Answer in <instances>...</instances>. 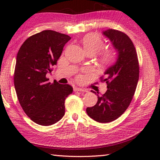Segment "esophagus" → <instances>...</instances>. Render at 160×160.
Masks as SVG:
<instances>
[{
  "mask_svg": "<svg viewBox=\"0 0 160 160\" xmlns=\"http://www.w3.org/2000/svg\"><path fill=\"white\" fill-rule=\"evenodd\" d=\"M74 91H79V92H88V90L86 89H83V88H77L75 87L74 88Z\"/></svg>",
  "mask_w": 160,
  "mask_h": 160,
  "instance_id": "esophagus-1",
  "label": "esophagus"
}]
</instances>
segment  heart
Returning a JSON list of instances; mask_svg holds the SVG:
<instances>
[{
	"mask_svg": "<svg viewBox=\"0 0 160 160\" xmlns=\"http://www.w3.org/2000/svg\"><path fill=\"white\" fill-rule=\"evenodd\" d=\"M83 47L86 53L91 52L93 54L103 48L104 41L103 39L95 34H88L84 36L81 40ZM116 53L112 49L103 50L98 54V60L102 64H108L114 61Z\"/></svg>",
	"mask_w": 160,
	"mask_h": 160,
	"instance_id": "heart-1",
	"label": "heart"
}]
</instances>
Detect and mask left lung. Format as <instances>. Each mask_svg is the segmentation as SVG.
Segmentation results:
<instances>
[{
	"label": "left lung",
	"instance_id": "left-lung-1",
	"mask_svg": "<svg viewBox=\"0 0 160 160\" xmlns=\"http://www.w3.org/2000/svg\"><path fill=\"white\" fill-rule=\"evenodd\" d=\"M103 34L111 41L117 58L104 72L105 79L101 78L107 83V91L100 97L97 94V103L87 108L86 112L97 122L108 123L121 116L129 106L139 80V67L135 48L128 36L112 29L103 31Z\"/></svg>",
	"mask_w": 160,
	"mask_h": 160
}]
</instances>
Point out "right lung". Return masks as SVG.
<instances>
[{
  "instance_id": "right-lung-1",
  "label": "right lung",
  "mask_w": 160,
  "mask_h": 160,
  "mask_svg": "<svg viewBox=\"0 0 160 160\" xmlns=\"http://www.w3.org/2000/svg\"><path fill=\"white\" fill-rule=\"evenodd\" d=\"M68 35L43 30L26 39L18 52L14 70V87L22 110L34 122L50 126L65 115V100L72 87L51 83L46 74L56 65Z\"/></svg>"
}]
</instances>
